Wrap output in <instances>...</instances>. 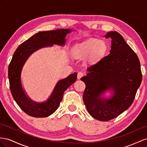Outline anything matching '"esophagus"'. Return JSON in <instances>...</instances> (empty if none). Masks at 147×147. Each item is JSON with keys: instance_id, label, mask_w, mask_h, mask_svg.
Instances as JSON below:
<instances>
[{"instance_id": "34e87169", "label": "esophagus", "mask_w": 147, "mask_h": 147, "mask_svg": "<svg viewBox=\"0 0 147 147\" xmlns=\"http://www.w3.org/2000/svg\"><path fill=\"white\" fill-rule=\"evenodd\" d=\"M84 75V73L83 72H82V71H79V72L78 73V75H77V77H78V79H80Z\"/></svg>"}]
</instances>
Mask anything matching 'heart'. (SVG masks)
<instances>
[{"mask_svg": "<svg viewBox=\"0 0 147 147\" xmlns=\"http://www.w3.org/2000/svg\"><path fill=\"white\" fill-rule=\"evenodd\" d=\"M107 45L97 39L89 40L81 44L74 45L73 48V55L78 58H84L92 53V58L101 56L106 51Z\"/></svg>", "mask_w": 147, "mask_h": 147, "instance_id": "obj_1", "label": "heart"}]
</instances>
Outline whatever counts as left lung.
Instances as JSON below:
<instances>
[{"instance_id": "1", "label": "left lung", "mask_w": 147, "mask_h": 147, "mask_svg": "<svg viewBox=\"0 0 147 147\" xmlns=\"http://www.w3.org/2000/svg\"><path fill=\"white\" fill-rule=\"evenodd\" d=\"M110 53L87 68L81 80L86 84L83 100L87 111L96 119L108 121L130 107L140 86L142 74L139 58L123 37L110 31ZM107 91L110 98L104 97Z\"/></svg>"}]
</instances>
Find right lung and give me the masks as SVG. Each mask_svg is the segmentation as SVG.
Wrapping results in <instances>:
<instances>
[{
  "instance_id": "right-lung-1",
  "label": "right lung",
  "mask_w": 147,
  "mask_h": 147,
  "mask_svg": "<svg viewBox=\"0 0 147 147\" xmlns=\"http://www.w3.org/2000/svg\"><path fill=\"white\" fill-rule=\"evenodd\" d=\"M71 32L69 29L39 32L20 44L15 50L8 66L10 89L15 102L27 115L35 118H44L53 114L61 102L64 92L76 81L77 73H74L58 81L49 97L44 101L39 102L33 101L28 97L21 81L23 66L33 52L53 44L64 45L65 37Z\"/></svg>"
}]
</instances>
